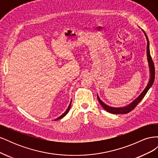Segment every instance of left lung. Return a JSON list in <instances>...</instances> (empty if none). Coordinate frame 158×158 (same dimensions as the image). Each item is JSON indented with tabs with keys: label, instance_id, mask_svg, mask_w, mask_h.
I'll use <instances>...</instances> for the list:
<instances>
[{
	"label": "left lung",
	"instance_id": "8db88e82",
	"mask_svg": "<svg viewBox=\"0 0 158 158\" xmlns=\"http://www.w3.org/2000/svg\"><path fill=\"white\" fill-rule=\"evenodd\" d=\"M144 34L146 37L147 42H148V44H147V55H148V63H149V66H150V74H151V76H150V79L149 82H148L147 86L146 87L144 90L143 91L142 94L135 100V101L132 102L130 105H128V106H127L126 107H124L116 108V107H109V106H107L106 104H105L103 102H102L101 99H99V96L98 95V99L99 103L101 104V106H102V107L105 110H106V111H107L109 113H113V114H127V113H130L132 111V110L135 109L137 105L141 102V100L144 98L145 95L148 92V89H149L152 87V85H153V84H154V80H155L154 64V62H153V60H152V56L150 55V49H149V41H148V39L146 33L144 31Z\"/></svg>",
	"mask_w": 158,
	"mask_h": 158
}]
</instances>
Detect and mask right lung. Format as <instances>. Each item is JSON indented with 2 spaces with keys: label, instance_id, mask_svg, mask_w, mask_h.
<instances>
[{
  "label": "right lung",
  "instance_id": "add662e5",
  "mask_svg": "<svg viewBox=\"0 0 158 158\" xmlns=\"http://www.w3.org/2000/svg\"><path fill=\"white\" fill-rule=\"evenodd\" d=\"M71 103H72V100H71V102H70V103L69 104V106L68 109H66V111H65V112H64V113L63 114H62L61 116H60L59 117H58V118H56V119H55V121H57V120H59V119H60L61 118L64 117L66 115V114L69 113V109H70V106H71Z\"/></svg>",
  "mask_w": 158,
  "mask_h": 158
}]
</instances>
